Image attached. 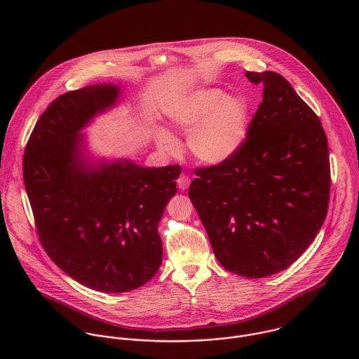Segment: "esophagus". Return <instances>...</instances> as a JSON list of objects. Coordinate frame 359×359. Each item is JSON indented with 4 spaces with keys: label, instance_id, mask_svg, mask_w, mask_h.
I'll return each instance as SVG.
<instances>
[{
    "label": "esophagus",
    "instance_id": "34e87169",
    "mask_svg": "<svg viewBox=\"0 0 359 359\" xmlns=\"http://www.w3.org/2000/svg\"><path fill=\"white\" fill-rule=\"evenodd\" d=\"M191 185V178L188 175H181L177 181V187L181 189V191H185L188 189Z\"/></svg>",
    "mask_w": 359,
    "mask_h": 359
}]
</instances>
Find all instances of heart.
<instances>
[{"label": "heart", "mask_w": 359, "mask_h": 359, "mask_svg": "<svg viewBox=\"0 0 359 359\" xmlns=\"http://www.w3.org/2000/svg\"><path fill=\"white\" fill-rule=\"evenodd\" d=\"M168 124L187 135V148L199 161L218 165L243 148L250 130V106L245 97L219 88H198L164 103ZM157 148L175 154L177 140L164 128L154 134Z\"/></svg>", "instance_id": "obj_1"}]
</instances>
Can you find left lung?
I'll use <instances>...</instances> for the list:
<instances>
[{"mask_svg": "<svg viewBox=\"0 0 359 359\" xmlns=\"http://www.w3.org/2000/svg\"><path fill=\"white\" fill-rule=\"evenodd\" d=\"M264 86L248 140L231 160L198 168L189 199L219 264L265 278L290 266L327 212L330 167L318 116L275 72H246Z\"/></svg>", "mask_w": 359, "mask_h": 359, "instance_id": "obj_1", "label": "left lung"}]
</instances>
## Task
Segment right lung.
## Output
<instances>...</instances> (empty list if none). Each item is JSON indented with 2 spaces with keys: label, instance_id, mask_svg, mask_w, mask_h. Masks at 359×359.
Returning <instances> with one entry per match:
<instances>
[{
  "label": "right lung",
  "instance_id": "add662e5",
  "mask_svg": "<svg viewBox=\"0 0 359 359\" xmlns=\"http://www.w3.org/2000/svg\"><path fill=\"white\" fill-rule=\"evenodd\" d=\"M123 93L120 84L102 83L60 95L37 121L23 156L44 250L66 275L103 293L138 289L158 271L157 226L181 174L180 165L149 168L90 151L84 130Z\"/></svg>",
  "mask_w": 359,
  "mask_h": 359
}]
</instances>
